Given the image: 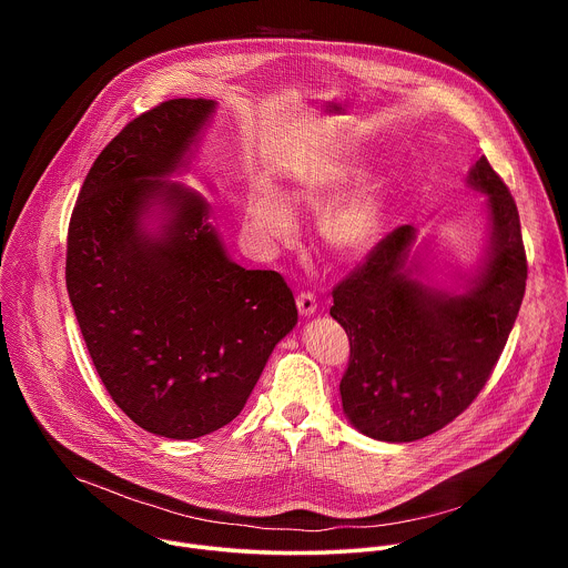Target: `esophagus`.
Wrapping results in <instances>:
<instances>
[{"instance_id":"34e87169","label":"esophagus","mask_w":568,"mask_h":568,"mask_svg":"<svg viewBox=\"0 0 568 568\" xmlns=\"http://www.w3.org/2000/svg\"><path fill=\"white\" fill-rule=\"evenodd\" d=\"M296 307H298V312H301L303 316L314 314V312H316V298H314V294H312V292H301V294L296 296Z\"/></svg>"}]
</instances>
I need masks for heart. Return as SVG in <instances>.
I'll list each match as a JSON object with an SVG mask.
<instances>
[{"mask_svg": "<svg viewBox=\"0 0 568 568\" xmlns=\"http://www.w3.org/2000/svg\"><path fill=\"white\" fill-rule=\"evenodd\" d=\"M362 175L353 166H333L321 175L301 182L294 189V202L312 211L326 209L339 193ZM388 215V191L382 182H368L353 195L335 204L321 220V235L326 245L342 254L353 256L373 245ZM247 229L263 245H281L296 233V220L287 200L270 189L261 186L247 202Z\"/></svg>", "mask_w": 568, "mask_h": 568, "instance_id": "heart-1", "label": "heart"}]
</instances>
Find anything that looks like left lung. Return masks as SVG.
<instances>
[{
    "mask_svg": "<svg viewBox=\"0 0 568 568\" xmlns=\"http://www.w3.org/2000/svg\"><path fill=\"white\" fill-rule=\"evenodd\" d=\"M467 184L488 197L490 242L463 294L414 276L423 265L409 261L412 224L333 290L331 314L351 342L342 407L368 438L412 443L449 425L490 379L515 326L528 276L517 204L485 156Z\"/></svg>",
    "mask_w": 568,
    "mask_h": 568,
    "instance_id": "obj_1",
    "label": "left lung"
}]
</instances>
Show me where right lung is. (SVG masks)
<instances>
[{
    "label": "right lung",
    "instance_id": "1",
    "mask_svg": "<svg viewBox=\"0 0 568 568\" xmlns=\"http://www.w3.org/2000/svg\"><path fill=\"white\" fill-rule=\"evenodd\" d=\"M213 112L173 99L130 121L97 156L67 235V292L101 382L132 423L175 440L229 425L298 318L283 276L233 263L206 200L166 180Z\"/></svg>",
    "mask_w": 568,
    "mask_h": 568
}]
</instances>
